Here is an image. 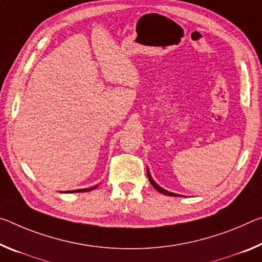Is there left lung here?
I'll return each mask as SVG.
<instances>
[{"label":"left lung","instance_id":"1","mask_svg":"<svg viewBox=\"0 0 262 262\" xmlns=\"http://www.w3.org/2000/svg\"><path fill=\"white\" fill-rule=\"evenodd\" d=\"M147 176H148V178H149V182H150L151 185H152L154 188H155L157 191H159V192L163 193V194H167V196H172V197H183V196H181V194H177V193L170 192V191L165 190V189H163V188H161V186H160L159 184H157L155 181L152 180V177H151V175H150V172H149V169H147Z\"/></svg>","mask_w":262,"mask_h":262}]
</instances>
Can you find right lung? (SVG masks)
Instances as JSON below:
<instances>
[{
	"mask_svg": "<svg viewBox=\"0 0 262 262\" xmlns=\"http://www.w3.org/2000/svg\"><path fill=\"white\" fill-rule=\"evenodd\" d=\"M98 185H94V186H91V188H86V189H77V190H70V191H63V193H74V192H87V191H92L95 188H97Z\"/></svg>",
	"mask_w": 262,
	"mask_h": 262,
	"instance_id": "1",
	"label": "right lung"
}]
</instances>
